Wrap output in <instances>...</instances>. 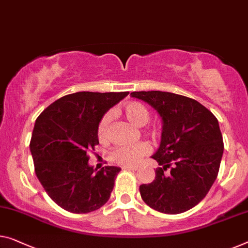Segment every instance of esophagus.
I'll return each instance as SVG.
<instances>
[{
	"label": "esophagus",
	"mask_w": 248,
	"mask_h": 248,
	"mask_svg": "<svg viewBox=\"0 0 248 248\" xmlns=\"http://www.w3.org/2000/svg\"><path fill=\"white\" fill-rule=\"evenodd\" d=\"M139 167L138 166H124V169H125V170H137Z\"/></svg>",
	"instance_id": "34e87169"
}]
</instances>
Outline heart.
Returning a JSON list of instances; mask_svg holds the SVG:
<instances>
[{"mask_svg": "<svg viewBox=\"0 0 248 248\" xmlns=\"http://www.w3.org/2000/svg\"><path fill=\"white\" fill-rule=\"evenodd\" d=\"M124 114L127 119L134 124L137 127H142L148 124L150 119V111L146 106H143L140 102H129L124 106ZM112 120V114L108 112L100 121L98 127V138L101 142H105L110 137V123ZM147 135H149L153 138H157L159 135V131L156 128L147 129ZM151 148L147 142H138L136 145L131 146H123L118 147L110 153V160L114 164L121 166H131L136 165L137 162L141 159L143 156L150 154Z\"/></svg>", "mask_w": 248, "mask_h": 248, "instance_id": "obj_1", "label": "heart"}]
</instances>
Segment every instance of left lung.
<instances>
[{
  "label": "left lung",
  "instance_id": "1",
  "mask_svg": "<svg viewBox=\"0 0 248 248\" xmlns=\"http://www.w3.org/2000/svg\"><path fill=\"white\" fill-rule=\"evenodd\" d=\"M130 94L157 110L162 120L160 146L153 156L161 167L153 183L140 185L142 201L165 214L189 210L205 198L218 175L224 151L218 120L185 95L164 91Z\"/></svg>",
  "mask_w": 248,
  "mask_h": 248
}]
</instances>
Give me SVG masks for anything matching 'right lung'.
Listing matches in <instances>:
<instances>
[{
  "mask_svg": "<svg viewBox=\"0 0 248 248\" xmlns=\"http://www.w3.org/2000/svg\"><path fill=\"white\" fill-rule=\"evenodd\" d=\"M129 92H76L47 107L35 121L31 150L34 170L49 197L75 214L97 210L109 201L121 169L89 166V151L99 143L103 114Z\"/></svg>",
  "mask_w": 248,
  "mask_h": 248,
  "instance_id": "1",
  "label": "right lung"
}]
</instances>
